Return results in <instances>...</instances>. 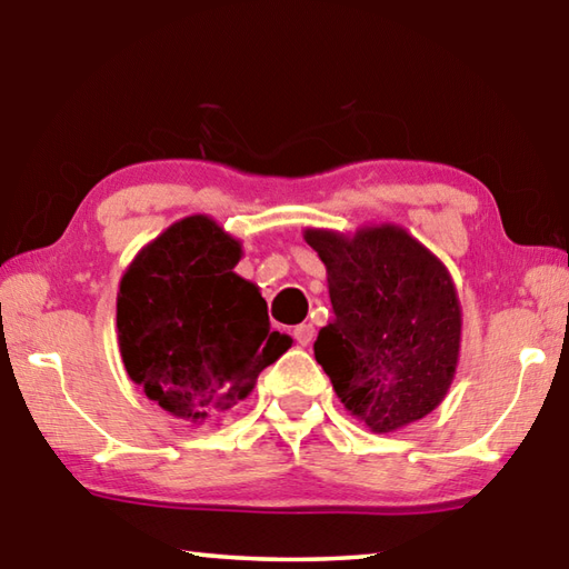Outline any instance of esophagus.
Instances as JSON below:
<instances>
[{
  "label": "esophagus",
  "instance_id": "34e87169",
  "mask_svg": "<svg viewBox=\"0 0 569 569\" xmlns=\"http://www.w3.org/2000/svg\"><path fill=\"white\" fill-rule=\"evenodd\" d=\"M313 336H316V329L311 323H298L296 329H293V339L301 343V346H308L313 341Z\"/></svg>",
  "mask_w": 569,
  "mask_h": 569
}]
</instances>
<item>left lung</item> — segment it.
<instances>
[{"label": "left lung", "mask_w": 569, "mask_h": 569, "mask_svg": "<svg viewBox=\"0 0 569 569\" xmlns=\"http://www.w3.org/2000/svg\"><path fill=\"white\" fill-rule=\"evenodd\" d=\"M326 266L333 319L313 343L351 417L377 435L445 401L461 346V306L447 266L401 226L356 233L306 228Z\"/></svg>", "instance_id": "left-lung-1"}]
</instances>
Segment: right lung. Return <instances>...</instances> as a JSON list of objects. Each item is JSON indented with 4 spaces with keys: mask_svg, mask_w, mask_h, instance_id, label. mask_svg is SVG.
Here are the masks:
<instances>
[{
    "mask_svg": "<svg viewBox=\"0 0 569 569\" xmlns=\"http://www.w3.org/2000/svg\"><path fill=\"white\" fill-rule=\"evenodd\" d=\"M240 256V240L213 218L188 216L150 240L120 278L122 363L176 419L200 423L230 411L293 343L271 331L258 286L233 271Z\"/></svg>",
    "mask_w": 569,
    "mask_h": 569,
    "instance_id": "right-lung-1",
    "label": "right lung"
}]
</instances>
